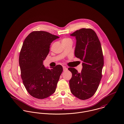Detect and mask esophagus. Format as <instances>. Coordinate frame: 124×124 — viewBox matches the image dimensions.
<instances>
[{
    "mask_svg": "<svg viewBox=\"0 0 124 124\" xmlns=\"http://www.w3.org/2000/svg\"><path fill=\"white\" fill-rule=\"evenodd\" d=\"M63 71H66V70H67V68L66 67H65V66H63Z\"/></svg>",
    "mask_w": 124,
    "mask_h": 124,
    "instance_id": "esophagus-1",
    "label": "esophagus"
}]
</instances>
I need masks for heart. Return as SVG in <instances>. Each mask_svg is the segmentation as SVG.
Returning <instances> with one entry per match:
<instances>
[{
  "mask_svg": "<svg viewBox=\"0 0 124 124\" xmlns=\"http://www.w3.org/2000/svg\"><path fill=\"white\" fill-rule=\"evenodd\" d=\"M69 39H70L69 38H64L63 39H62V42H66V41H67L68 40H69Z\"/></svg>",
  "mask_w": 124,
  "mask_h": 124,
  "instance_id": "heart-1",
  "label": "heart"
}]
</instances>
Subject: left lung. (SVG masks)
<instances>
[{"instance_id":"8db88e82","label":"left lung","mask_w":124,"mask_h":124,"mask_svg":"<svg viewBox=\"0 0 124 124\" xmlns=\"http://www.w3.org/2000/svg\"><path fill=\"white\" fill-rule=\"evenodd\" d=\"M70 35L76 38L75 55L83 61L80 73L74 68L68 69L72 74L69 80L70 91L77 98L85 100L95 94L102 76V48L95 32L91 29H81Z\"/></svg>"}]
</instances>
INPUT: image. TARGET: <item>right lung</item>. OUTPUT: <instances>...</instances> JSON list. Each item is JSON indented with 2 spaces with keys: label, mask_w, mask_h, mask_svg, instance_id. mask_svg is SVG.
Returning a JSON list of instances; mask_svg holds the SVG:
<instances>
[{
  "label": "right lung",
  "mask_w": 124,
  "mask_h": 124,
  "mask_svg": "<svg viewBox=\"0 0 124 124\" xmlns=\"http://www.w3.org/2000/svg\"><path fill=\"white\" fill-rule=\"evenodd\" d=\"M45 31H33L23 43L19 55L21 76L29 93L39 99L46 98L54 93L63 72L58 65L48 69L43 61L49 51L51 42L59 38Z\"/></svg>",
  "instance_id": "right-lung-1"
}]
</instances>
